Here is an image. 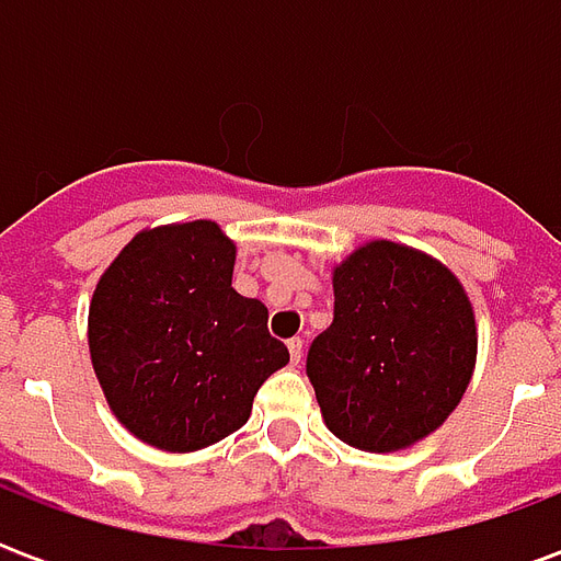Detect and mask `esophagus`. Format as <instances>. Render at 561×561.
<instances>
[{
	"label": "esophagus",
	"mask_w": 561,
	"mask_h": 561,
	"mask_svg": "<svg viewBox=\"0 0 561 561\" xmlns=\"http://www.w3.org/2000/svg\"><path fill=\"white\" fill-rule=\"evenodd\" d=\"M288 352H291V364H300V357H304V340H300V336L288 340Z\"/></svg>",
	"instance_id": "esophagus-1"
}]
</instances>
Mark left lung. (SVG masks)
I'll use <instances>...</instances> for the list:
<instances>
[{
	"label": "left lung",
	"instance_id": "1",
	"mask_svg": "<svg viewBox=\"0 0 561 561\" xmlns=\"http://www.w3.org/2000/svg\"><path fill=\"white\" fill-rule=\"evenodd\" d=\"M333 324L306 354L330 433L388 454L447 421L469 388L478 336L457 276L409 245L366 243L333 273Z\"/></svg>",
	"mask_w": 561,
	"mask_h": 561
}]
</instances>
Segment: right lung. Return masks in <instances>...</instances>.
<instances>
[{"instance_id":"1","label":"right lung","mask_w":561,"mask_h":561,"mask_svg":"<svg viewBox=\"0 0 561 561\" xmlns=\"http://www.w3.org/2000/svg\"><path fill=\"white\" fill-rule=\"evenodd\" d=\"M233 243L216 221L138 233L95 285L90 354L111 409L140 442L185 454L249 421L288 364L267 306L231 288Z\"/></svg>"}]
</instances>
